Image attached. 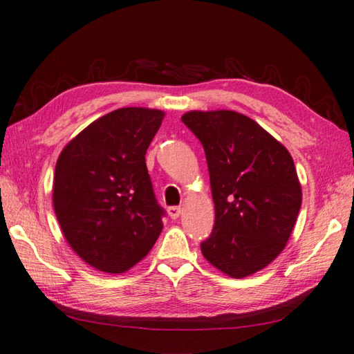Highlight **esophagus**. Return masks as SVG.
<instances>
[{
    "instance_id": "1",
    "label": "esophagus",
    "mask_w": 354,
    "mask_h": 354,
    "mask_svg": "<svg viewBox=\"0 0 354 354\" xmlns=\"http://www.w3.org/2000/svg\"><path fill=\"white\" fill-rule=\"evenodd\" d=\"M167 213L171 219H178L179 214H181V207H169Z\"/></svg>"
}]
</instances>
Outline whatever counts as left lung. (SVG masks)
Segmentation results:
<instances>
[{
	"instance_id": "left-lung-1",
	"label": "left lung",
	"mask_w": 354,
	"mask_h": 354,
	"mask_svg": "<svg viewBox=\"0 0 354 354\" xmlns=\"http://www.w3.org/2000/svg\"><path fill=\"white\" fill-rule=\"evenodd\" d=\"M181 120L205 150L214 202L202 254L231 278L259 272L284 250L301 208L289 150L236 111H190Z\"/></svg>"
}]
</instances>
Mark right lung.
<instances>
[{
	"label": "right lung",
	"instance_id": "right-lung-1",
	"mask_svg": "<svg viewBox=\"0 0 354 354\" xmlns=\"http://www.w3.org/2000/svg\"><path fill=\"white\" fill-rule=\"evenodd\" d=\"M164 112L120 108L97 118L64 147L53 207L71 250L89 266L123 274L152 250L164 209L155 199L146 152Z\"/></svg>",
	"mask_w": 354,
	"mask_h": 354
}]
</instances>
